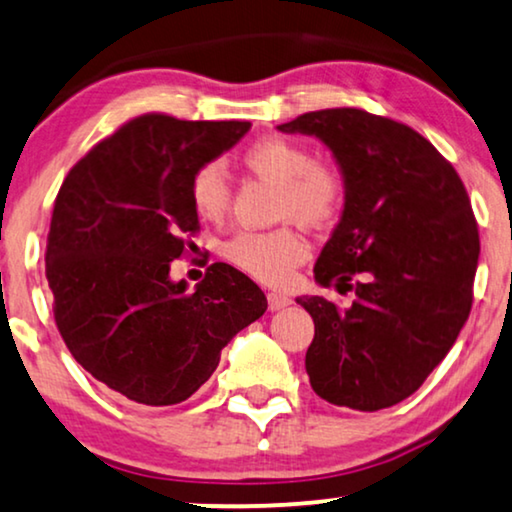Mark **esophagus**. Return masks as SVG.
<instances>
[{"label": "esophagus", "instance_id": "obj_1", "mask_svg": "<svg viewBox=\"0 0 512 512\" xmlns=\"http://www.w3.org/2000/svg\"><path fill=\"white\" fill-rule=\"evenodd\" d=\"M266 301H269V310L271 312H278L282 308H287V305H292V299H289V296L278 294V292L266 294Z\"/></svg>", "mask_w": 512, "mask_h": 512}]
</instances>
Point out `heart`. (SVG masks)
<instances>
[{
	"label": "heart",
	"instance_id": "1",
	"mask_svg": "<svg viewBox=\"0 0 512 512\" xmlns=\"http://www.w3.org/2000/svg\"><path fill=\"white\" fill-rule=\"evenodd\" d=\"M250 172L278 183L276 216L296 220L305 227L331 223L345 200V183L333 167L315 163L301 144L285 137H259L243 151ZM232 188L225 167L207 163L195 172L190 183V202L197 216L218 223L230 209ZM223 255L234 269L264 285H285L296 266L308 257V246L292 230L239 232L223 246Z\"/></svg>",
	"mask_w": 512,
	"mask_h": 512
}]
</instances>
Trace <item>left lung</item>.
Segmentation results:
<instances>
[{"instance_id":"8db88e82","label":"left lung","mask_w":512,"mask_h":512,"mask_svg":"<svg viewBox=\"0 0 512 512\" xmlns=\"http://www.w3.org/2000/svg\"><path fill=\"white\" fill-rule=\"evenodd\" d=\"M280 133L315 135L338 165L345 202L315 264L349 308L301 296L315 338L310 386L326 402L377 411L409 398L444 361L471 310L478 225L453 165L414 128L356 108L308 112Z\"/></svg>"}]
</instances>
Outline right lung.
Returning <instances> with one entry per match:
<instances>
[{
    "label": "right lung",
    "mask_w": 512,
    "mask_h": 512,
    "mask_svg": "<svg viewBox=\"0 0 512 512\" xmlns=\"http://www.w3.org/2000/svg\"><path fill=\"white\" fill-rule=\"evenodd\" d=\"M248 131V121L144 114L96 144L59 190L45 253L57 329L75 361L128 400H188L266 312L262 289L230 264H211L193 292L170 278L200 225L195 172Z\"/></svg>",
    "instance_id": "obj_1"
}]
</instances>
